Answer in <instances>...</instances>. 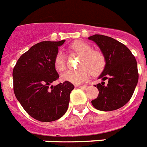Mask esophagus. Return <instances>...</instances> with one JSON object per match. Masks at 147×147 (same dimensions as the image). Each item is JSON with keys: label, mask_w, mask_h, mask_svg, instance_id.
Returning a JSON list of instances; mask_svg holds the SVG:
<instances>
[{"label": "esophagus", "mask_w": 147, "mask_h": 147, "mask_svg": "<svg viewBox=\"0 0 147 147\" xmlns=\"http://www.w3.org/2000/svg\"><path fill=\"white\" fill-rule=\"evenodd\" d=\"M75 87H76V88H80V89H83V90H85V89H87V88H88V86H86V85H84V86L76 85V86H75Z\"/></svg>", "instance_id": "1"}]
</instances>
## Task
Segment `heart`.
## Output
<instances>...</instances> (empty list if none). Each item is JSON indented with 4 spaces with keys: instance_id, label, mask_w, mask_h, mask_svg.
I'll list each match as a JSON object with an SVG mask.
<instances>
[{
    "instance_id": "obj_1",
    "label": "heart",
    "mask_w": 147,
    "mask_h": 147,
    "mask_svg": "<svg viewBox=\"0 0 147 147\" xmlns=\"http://www.w3.org/2000/svg\"><path fill=\"white\" fill-rule=\"evenodd\" d=\"M70 49L81 55L80 62V68L78 69L68 70L62 75L61 79L63 81L72 83L79 85L88 80L90 72L93 76L100 74L105 67V59L100 51L93 50L90 44L81 40L74 42L70 46ZM55 69L59 72L66 69V59L64 53L62 51L57 52L53 60Z\"/></svg>"
}]
</instances>
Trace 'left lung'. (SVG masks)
Here are the masks:
<instances>
[{"instance_id": "obj_1", "label": "left lung", "mask_w": 147, "mask_h": 147, "mask_svg": "<svg viewBox=\"0 0 147 147\" xmlns=\"http://www.w3.org/2000/svg\"><path fill=\"white\" fill-rule=\"evenodd\" d=\"M88 39L98 45L105 59V67L98 77L103 81L95 85L98 96L91 103L100 111L120 109L129 101L137 85L139 74L135 57L124 44L109 36L94 35ZM105 80H108L107 86L103 82Z\"/></svg>"}]
</instances>
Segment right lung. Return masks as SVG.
I'll return each mask as SVG.
<instances>
[{
  "mask_svg": "<svg viewBox=\"0 0 147 147\" xmlns=\"http://www.w3.org/2000/svg\"><path fill=\"white\" fill-rule=\"evenodd\" d=\"M65 40L45 41L22 54L13 69L15 97L28 114L40 122H53L67 111L74 86L65 81L53 86L59 78L53 60Z\"/></svg>",
  "mask_w": 147,
  "mask_h": 147,
  "instance_id": "right-lung-1",
  "label": "right lung"
}]
</instances>
